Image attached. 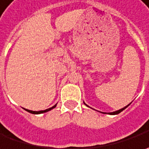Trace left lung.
<instances>
[{"instance_id": "left-lung-1", "label": "left lung", "mask_w": 149, "mask_h": 149, "mask_svg": "<svg viewBox=\"0 0 149 149\" xmlns=\"http://www.w3.org/2000/svg\"><path fill=\"white\" fill-rule=\"evenodd\" d=\"M129 105H127V106H126V107H124V108H123V109H119V110H118V111L113 112V113H110V114H118V113H119L120 112L123 111V109H126V108H127V107H128V106H129Z\"/></svg>"}]
</instances>
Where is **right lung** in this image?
I'll list each match as a JSON object with an SVG mask.
<instances>
[{
	"label": "right lung",
	"mask_w": 149,
	"mask_h": 149,
	"mask_svg": "<svg viewBox=\"0 0 149 149\" xmlns=\"http://www.w3.org/2000/svg\"><path fill=\"white\" fill-rule=\"evenodd\" d=\"M54 107H56V104L53 106V107H51V108H49V109H45V110H40V111H31V110H28V109H26V111L29 112V113H45V112L49 111L50 109H54Z\"/></svg>",
	"instance_id": "1"
}]
</instances>
